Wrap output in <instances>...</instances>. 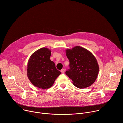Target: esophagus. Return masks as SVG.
<instances>
[{"mask_svg": "<svg viewBox=\"0 0 123 123\" xmlns=\"http://www.w3.org/2000/svg\"><path fill=\"white\" fill-rule=\"evenodd\" d=\"M65 69H61V72L62 73V74H64L65 73Z\"/></svg>", "mask_w": 123, "mask_h": 123, "instance_id": "1", "label": "esophagus"}]
</instances>
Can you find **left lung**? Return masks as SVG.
Wrapping results in <instances>:
<instances>
[{
  "label": "left lung",
  "mask_w": 123,
  "mask_h": 123,
  "mask_svg": "<svg viewBox=\"0 0 123 123\" xmlns=\"http://www.w3.org/2000/svg\"><path fill=\"white\" fill-rule=\"evenodd\" d=\"M69 61V69L66 74L79 89L91 86L96 80L99 72L96 59L89 50L80 46L66 50Z\"/></svg>",
  "instance_id": "1"
}]
</instances>
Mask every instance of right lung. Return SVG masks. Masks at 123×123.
<instances>
[{
    "label": "right lung",
    "instance_id": "obj_1",
    "mask_svg": "<svg viewBox=\"0 0 123 123\" xmlns=\"http://www.w3.org/2000/svg\"><path fill=\"white\" fill-rule=\"evenodd\" d=\"M50 55L49 49L42 48L33 53L28 61V77L34 86L40 89L49 88L61 74L50 60Z\"/></svg>",
    "mask_w": 123,
    "mask_h": 123
}]
</instances>
